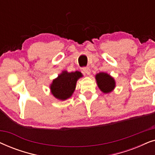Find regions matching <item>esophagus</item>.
<instances>
[{"mask_svg": "<svg viewBox=\"0 0 155 155\" xmlns=\"http://www.w3.org/2000/svg\"><path fill=\"white\" fill-rule=\"evenodd\" d=\"M82 71H83L84 73H86L87 75H90V72H91L90 68H89V67H84V68H82Z\"/></svg>", "mask_w": 155, "mask_h": 155, "instance_id": "34e87169", "label": "esophagus"}]
</instances>
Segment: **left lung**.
<instances>
[{"label":"left lung","instance_id":"8db88e82","mask_svg":"<svg viewBox=\"0 0 155 155\" xmlns=\"http://www.w3.org/2000/svg\"><path fill=\"white\" fill-rule=\"evenodd\" d=\"M96 80L99 89L104 93L110 92L115 87L114 78L107 73H98L96 75Z\"/></svg>","mask_w":155,"mask_h":155}]
</instances>
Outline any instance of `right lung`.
<instances>
[{
    "mask_svg": "<svg viewBox=\"0 0 155 155\" xmlns=\"http://www.w3.org/2000/svg\"><path fill=\"white\" fill-rule=\"evenodd\" d=\"M82 76V73L78 71L74 73L64 71L53 81L51 86L52 94L56 98L61 100L69 98L75 90L78 79Z\"/></svg>",
    "mask_w": 155,
    "mask_h": 155,
    "instance_id": "1",
    "label": "right lung"
}]
</instances>
